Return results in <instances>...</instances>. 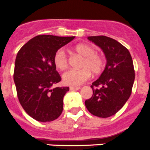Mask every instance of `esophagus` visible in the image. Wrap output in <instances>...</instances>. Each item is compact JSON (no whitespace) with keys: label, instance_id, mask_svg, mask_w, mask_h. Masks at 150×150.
Wrapping results in <instances>:
<instances>
[{"label":"esophagus","instance_id":"obj_1","mask_svg":"<svg viewBox=\"0 0 150 150\" xmlns=\"http://www.w3.org/2000/svg\"><path fill=\"white\" fill-rule=\"evenodd\" d=\"M81 88L80 86H70V89L71 90H79Z\"/></svg>","mask_w":150,"mask_h":150}]
</instances>
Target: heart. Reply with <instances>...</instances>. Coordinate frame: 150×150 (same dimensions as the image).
I'll return each instance as SVG.
<instances>
[{"label": "heart", "instance_id": "1", "mask_svg": "<svg viewBox=\"0 0 150 150\" xmlns=\"http://www.w3.org/2000/svg\"><path fill=\"white\" fill-rule=\"evenodd\" d=\"M74 51L83 57L80 67L81 69H70L62 75V79L65 84L70 86H79L89 79L91 72L98 74L104 67V59L101 55L95 53V49L91 45L80 43L74 47ZM55 66L59 70H64L68 64V59L65 51L59 49L53 57Z\"/></svg>", "mask_w": 150, "mask_h": 150}]
</instances>
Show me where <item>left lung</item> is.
I'll use <instances>...</instances> for the list:
<instances>
[{
  "instance_id": "1",
  "label": "left lung",
  "mask_w": 150,
  "mask_h": 150,
  "mask_svg": "<svg viewBox=\"0 0 150 150\" xmlns=\"http://www.w3.org/2000/svg\"><path fill=\"white\" fill-rule=\"evenodd\" d=\"M88 39L103 50L107 64L100 77L92 83L93 95L85 105L94 116L110 117L121 109L132 94L135 77L133 61L128 49L116 40L106 36Z\"/></svg>"
}]
</instances>
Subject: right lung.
<instances>
[{
    "instance_id": "obj_1",
    "label": "right lung",
    "mask_w": 150,
    "mask_h": 150,
    "mask_svg": "<svg viewBox=\"0 0 150 150\" xmlns=\"http://www.w3.org/2000/svg\"><path fill=\"white\" fill-rule=\"evenodd\" d=\"M74 38L38 35L17 53L13 79L18 100L25 111L37 121H53L62 114L63 98L69 87L52 88L62 79L53 57L57 50Z\"/></svg>"
}]
</instances>
